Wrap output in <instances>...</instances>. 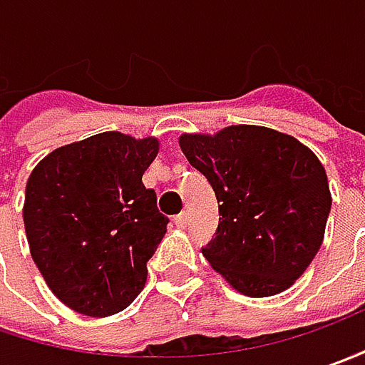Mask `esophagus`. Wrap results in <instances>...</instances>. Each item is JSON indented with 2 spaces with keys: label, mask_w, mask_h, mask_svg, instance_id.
<instances>
[{
  "label": "esophagus",
  "mask_w": 365,
  "mask_h": 365,
  "mask_svg": "<svg viewBox=\"0 0 365 365\" xmlns=\"http://www.w3.org/2000/svg\"><path fill=\"white\" fill-rule=\"evenodd\" d=\"M173 222H175V227H178V229H185V227H187V214L185 212L178 214V216L173 218Z\"/></svg>",
  "instance_id": "1"
}]
</instances>
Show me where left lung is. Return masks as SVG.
Here are the masks:
<instances>
[{
    "label": "left lung",
    "mask_w": 365,
    "mask_h": 365,
    "mask_svg": "<svg viewBox=\"0 0 365 365\" xmlns=\"http://www.w3.org/2000/svg\"><path fill=\"white\" fill-rule=\"evenodd\" d=\"M180 147L220 202L216 237L202 249L214 272L251 298L288 290L325 237L331 192L319 157L294 136L251 124L182 135Z\"/></svg>",
    "instance_id": "left-lung-1"
}]
</instances>
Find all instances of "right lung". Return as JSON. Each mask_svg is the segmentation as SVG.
<instances>
[{"label": "right lung", "mask_w": 365, "mask_h": 365, "mask_svg": "<svg viewBox=\"0 0 365 365\" xmlns=\"http://www.w3.org/2000/svg\"><path fill=\"white\" fill-rule=\"evenodd\" d=\"M155 136L100 133L48 153L26 183L30 255L46 286L86 317L124 310L147 282V262L167 232L143 173Z\"/></svg>", "instance_id": "add662e5"}]
</instances>
